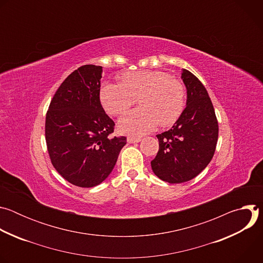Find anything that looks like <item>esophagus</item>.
I'll return each instance as SVG.
<instances>
[{"mask_svg":"<svg viewBox=\"0 0 263 263\" xmlns=\"http://www.w3.org/2000/svg\"><path fill=\"white\" fill-rule=\"evenodd\" d=\"M127 141L129 143H135V142H139L140 141V138L139 137H128L127 138Z\"/></svg>","mask_w":263,"mask_h":263,"instance_id":"34e87169","label":"esophagus"}]
</instances>
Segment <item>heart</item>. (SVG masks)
Wrapping results in <instances>:
<instances>
[{
	"label": "heart",
	"instance_id": "1",
	"mask_svg": "<svg viewBox=\"0 0 263 263\" xmlns=\"http://www.w3.org/2000/svg\"><path fill=\"white\" fill-rule=\"evenodd\" d=\"M140 100L141 108L131 110L119 121L121 132L141 136L157 125L170 126L181 116L185 106L183 84L163 71L126 72L122 83H105L100 100L107 114L119 116Z\"/></svg>",
	"mask_w": 263,
	"mask_h": 263
}]
</instances>
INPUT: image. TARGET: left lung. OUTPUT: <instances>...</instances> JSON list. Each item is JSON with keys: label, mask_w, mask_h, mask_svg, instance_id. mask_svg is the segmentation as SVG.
Here are the masks:
<instances>
[{"label": "left lung", "mask_w": 263, "mask_h": 263, "mask_svg": "<svg viewBox=\"0 0 263 263\" xmlns=\"http://www.w3.org/2000/svg\"><path fill=\"white\" fill-rule=\"evenodd\" d=\"M186 107L174 126L157 135L159 151L151 161L154 174L168 183H183L197 177L211 161L218 137V125L208 92L190 70L182 69Z\"/></svg>", "instance_id": "obj_1"}]
</instances>
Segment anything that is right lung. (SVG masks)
<instances>
[{"label": "right lung", "instance_id": "right-lung-1", "mask_svg": "<svg viewBox=\"0 0 263 263\" xmlns=\"http://www.w3.org/2000/svg\"><path fill=\"white\" fill-rule=\"evenodd\" d=\"M103 67L73 70L54 95L46 117V141L53 166L69 183L93 187L114 170L127 138L110 137L115 122L100 101Z\"/></svg>", "mask_w": 263, "mask_h": 263}]
</instances>
